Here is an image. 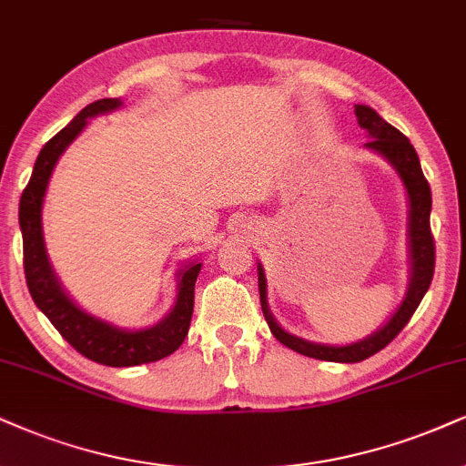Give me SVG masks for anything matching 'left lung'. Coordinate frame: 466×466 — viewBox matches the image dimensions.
<instances>
[{
	"instance_id": "obj_1",
	"label": "left lung",
	"mask_w": 466,
	"mask_h": 466,
	"mask_svg": "<svg viewBox=\"0 0 466 466\" xmlns=\"http://www.w3.org/2000/svg\"><path fill=\"white\" fill-rule=\"evenodd\" d=\"M356 120H359L360 129L367 131L371 137L367 142V148L382 155L389 164L398 170L401 183H404L406 194H409V250H410V280L409 289L401 304L398 307L391 318L382 329H378L373 335L360 339V341L350 343V346H326V343H313L307 339H300L296 335L280 329L269 313L268 307V283L266 272H263L261 263L257 266V274H259V296H261V309L266 315V321L272 330V335L279 339L287 348H291L298 354L311 356V359L319 360H332V363H359L380 352L384 346L393 341L400 335L401 329L409 324L412 313L417 311L419 302L426 296L430 283L434 277V238L430 231V211H432V192L421 172V164H419L415 147L410 140L389 125L380 114L367 106H356Z\"/></svg>"
}]
</instances>
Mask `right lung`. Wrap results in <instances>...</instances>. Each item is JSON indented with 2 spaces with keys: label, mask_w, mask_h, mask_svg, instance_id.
<instances>
[{
  "label": "right lung",
  "mask_w": 466,
  "mask_h": 466,
  "mask_svg": "<svg viewBox=\"0 0 466 466\" xmlns=\"http://www.w3.org/2000/svg\"><path fill=\"white\" fill-rule=\"evenodd\" d=\"M120 106H123L120 99H99L90 103L65 129L57 131L47 145L40 148L30 183L21 194L19 224L27 289H30L32 300L36 302L40 311L47 315L56 330L86 359L107 367H134L153 363V360L164 359V356L179 350L187 335L189 321H192L194 285H197L203 263L192 261L177 272L175 304L162 321H157L151 329L125 330L110 324V321H103L86 313L66 296L54 269H51L43 238V200L57 159L75 137L82 134V129L88 125V118L107 114Z\"/></svg>",
  "instance_id": "obj_1"
}]
</instances>
